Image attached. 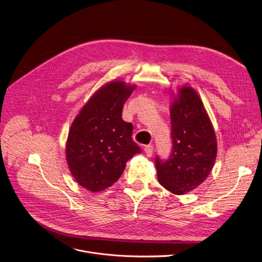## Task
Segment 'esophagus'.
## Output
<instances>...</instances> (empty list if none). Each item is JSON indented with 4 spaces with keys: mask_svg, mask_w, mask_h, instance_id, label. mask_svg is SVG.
<instances>
[{
    "mask_svg": "<svg viewBox=\"0 0 262 262\" xmlns=\"http://www.w3.org/2000/svg\"><path fill=\"white\" fill-rule=\"evenodd\" d=\"M143 150H144V152H146V154H147V156H149V157H151L152 155H153V146H151V144H149V146H146L143 148Z\"/></svg>",
    "mask_w": 262,
    "mask_h": 262,
    "instance_id": "1",
    "label": "esophagus"
}]
</instances>
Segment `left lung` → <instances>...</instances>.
<instances>
[{"label":"left lung","mask_w":262,"mask_h":262,"mask_svg":"<svg viewBox=\"0 0 262 262\" xmlns=\"http://www.w3.org/2000/svg\"><path fill=\"white\" fill-rule=\"evenodd\" d=\"M169 157H156L159 183L175 194L196 188L210 173L217 153L215 133L206 109L190 86L179 89L170 105Z\"/></svg>","instance_id":"1"}]
</instances>
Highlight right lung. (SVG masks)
Instances as JSON below:
<instances>
[{
  "instance_id": "right-lung-1",
  "label": "right lung",
  "mask_w": 262,
  "mask_h": 262,
  "mask_svg": "<svg viewBox=\"0 0 262 262\" xmlns=\"http://www.w3.org/2000/svg\"><path fill=\"white\" fill-rule=\"evenodd\" d=\"M135 87L118 80L105 84L71 126L66 150L69 168L77 183L93 192L118 181L127 161L141 152L132 140L133 125L122 119Z\"/></svg>"
}]
</instances>
